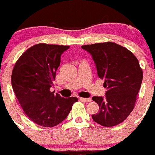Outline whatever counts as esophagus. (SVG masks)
<instances>
[{
  "label": "esophagus",
  "mask_w": 155,
  "mask_h": 155,
  "mask_svg": "<svg viewBox=\"0 0 155 155\" xmlns=\"http://www.w3.org/2000/svg\"><path fill=\"white\" fill-rule=\"evenodd\" d=\"M80 100L82 101V102H91L92 99H90V98H80Z\"/></svg>",
  "instance_id": "obj_1"
}]
</instances>
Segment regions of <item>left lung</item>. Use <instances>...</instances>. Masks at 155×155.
Returning a JSON list of instances; mask_svg holds the SVG:
<instances>
[{"label": "left lung", "instance_id": "obj_1", "mask_svg": "<svg viewBox=\"0 0 155 155\" xmlns=\"http://www.w3.org/2000/svg\"><path fill=\"white\" fill-rule=\"evenodd\" d=\"M93 56L99 78L105 80V97L93 96L99 111L92 118L103 127L123 122L133 110L142 81V70L137 58L126 47L105 42L81 46Z\"/></svg>", "mask_w": 155, "mask_h": 155}]
</instances>
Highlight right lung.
<instances>
[{
    "label": "right lung",
    "mask_w": 155,
    "mask_h": 155,
    "mask_svg": "<svg viewBox=\"0 0 155 155\" xmlns=\"http://www.w3.org/2000/svg\"><path fill=\"white\" fill-rule=\"evenodd\" d=\"M69 46L38 44L26 50L13 67L11 83L25 114L31 121L53 127L63 121L77 97L62 98L51 92L60 56Z\"/></svg>",
    "instance_id": "right-lung-1"
}]
</instances>
